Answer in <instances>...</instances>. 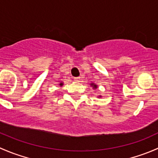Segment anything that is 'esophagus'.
Wrapping results in <instances>:
<instances>
[{
	"label": "esophagus",
	"instance_id": "esophagus-1",
	"mask_svg": "<svg viewBox=\"0 0 158 158\" xmlns=\"http://www.w3.org/2000/svg\"><path fill=\"white\" fill-rule=\"evenodd\" d=\"M80 80H81V79L79 77L75 78V79H74V81H75V82H80Z\"/></svg>",
	"mask_w": 158,
	"mask_h": 158
}]
</instances>
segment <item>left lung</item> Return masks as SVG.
Returning a JSON list of instances; mask_svg holds the SVG:
<instances>
[{"mask_svg":"<svg viewBox=\"0 0 158 158\" xmlns=\"http://www.w3.org/2000/svg\"><path fill=\"white\" fill-rule=\"evenodd\" d=\"M90 85L94 89H96L97 88H98V85H97L96 84H95V83H90ZM98 97H99V98H100V97H102V95H99V96H98Z\"/></svg>","mask_w":158,"mask_h":158,"instance_id":"obj_1","label":"left lung"}]
</instances>
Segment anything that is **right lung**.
<instances>
[{"instance_id": "right-lung-1", "label": "right lung", "mask_w": 158, "mask_h": 158, "mask_svg": "<svg viewBox=\"0 0 158 158\" xmlns=\"http://www.w3.org/2000/svg\"><path fill=\"white\" fill-rule=\"evenodd\" d=\"M59 85H60V86H63V82H61L60 84H59Z\"/></svg>"}]
</instances>
